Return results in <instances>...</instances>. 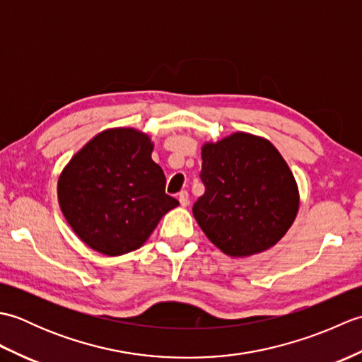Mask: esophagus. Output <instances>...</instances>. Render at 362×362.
Here are the masks:
<instances>
[{
  "mask_svg": "<svg viewBox=\"0 0 362 362\" xmlns=\"http://www.w3.org/2000/svg\"><path fill=\"white\" fill-rule=\"evenodd\" d=\"M179 202H180L182 206H187L189 204L188 191H180V193H179Z\"/></svg>",
  "mask_w": 362,
  "mask_h": 362,
  "instance_id": "1",
  "label": "esophagus"
}]
</instances>
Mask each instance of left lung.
<instances>
[{
    "label": "left lung",
    "instance_id": "obj_1",
    "mask_svg": "<svg viewBox=\"0 0 362 362\" xmlns=\"http://www.w3.org/2000/svg\"><path fill=\"white\" fill-rule=\"evenodd\" d=\"M205 193L193 214L206 238L230 257L271 249L294 222L298 188L266 138L236 132L202 146Z\"/></svg>",
    "mask_w": 362,
    "mask_h": 362
}]
</instances>
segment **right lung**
<instances>
[{"label": "right lung", "instance_id": "add662e5", "mask_svg": "<svg viewBox=\"0 0 362 362\" xmlns=\"http://www.w3.org/2000/svg\"><path fill=\"white\" fill-rule=\"evenodd\" d=\"M151 138L130 127L98 134L70 160L57 183L59 205L74 233L103 255L118 257L146 243L179 205L151 158Z\"/></svg>", "mask_w": 362, "mask_h": 362}]
</instances>
